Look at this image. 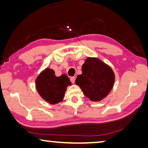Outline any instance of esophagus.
<instances>
[{"instance_id":"1","label":"esophagus","mask_w":148,"mask_h":148,"mask_svg":"<svg viewBox=\"0 0 148 148\" xmlns=\"http://www.w3.org/2000/svg\"><path fill=\"white\" fill-rule=\"evenodd\" d=\"M75 79H76V77L74 76L73 77H71V81L72 84H74L75 83Z\"/></svg>"}]
</instances>
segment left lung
<instances>
[{
  "label": "left lung",
  "instance_id": "1",
  "mask_svg": "<svg viewBox=\"0 0 148 148\" xmlns=\"http://www.w3.org/2000/svg\"><path fill=\"white\" fill-rule=\"evenodd\" d=\"M82 74L76 79L84 94L92 101L105 98L114 86L115 75L109 66L95 57H88L82 65Z\"/></svg>",
  "mask_w": 148,
  "mask_h": 148
}]
</instances>
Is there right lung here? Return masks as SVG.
<instances>
[{"label":"right lung","instance_id":"obj_1","mask_svg":"<svg viewBox=\"0 0 148 148\" xmlns=\"http://www.w3.org/2000/svg\"><path fill=\"white\" fill-rule=\"evenodd\" d=\"M71 85L66 74L57 77L53 70L49 68L42 71L36 79L37 91L42 99L51 104L61 102L67 87Z\"/></svg>","mask_w":148,"mask_h":148}]
</instances>
